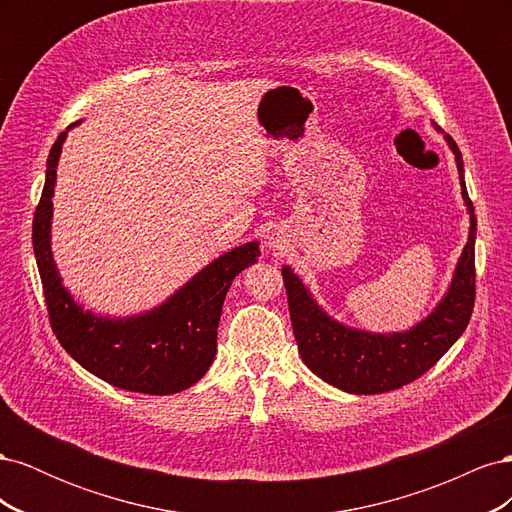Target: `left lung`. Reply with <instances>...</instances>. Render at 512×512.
<instances>
[{"label":"left lung","mask_w":512,"mask_h":512,"mask_svg":"<svg viewBox=\"0 0 512 512\" xmlns=\"http://www.w3.org/2000/svg\"><path fill=\"white\" fill-rule=\"evenodd\" d=\"M446 141L455 153L463 188L461 194L468 205L472 226L453 284L429 318L416 324L408 333L371 335L354 331L324 314L316 301L309 297L299 277L288 267L282 271L292 331L301 359L316 376L337 386V389L356 395H376L401 389L436 365L444 352L466 331L472 318L476 299V215L466 190V181H463L461 151L448 134Z\"/></svg>","instance_id":"1"}]
</instances>
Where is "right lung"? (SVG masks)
I'll list each match as a JSON object with an SVG mask.
<instances>
[{"label": "right lung", "instance_id": "add662e5", "mask_svg": "<svg viewBox=\"0 0 512 512\" xmlns=\"http://www.w3.org/2000/svg\"><path fill=\"white\" fill-rule=\"evenodd\" d=\"M64 141L66 132H61L46 160L44 190L32 226L51 329L76 363L117 389L145 395L188 389L213 363L226 292L232 280L256 262L258 243H245L211 262L149 314L108 320L83 312L61 286L51 258V198Z\"/></svg>", "mask_w": 512, "mask_h": 512}]
</instances>
